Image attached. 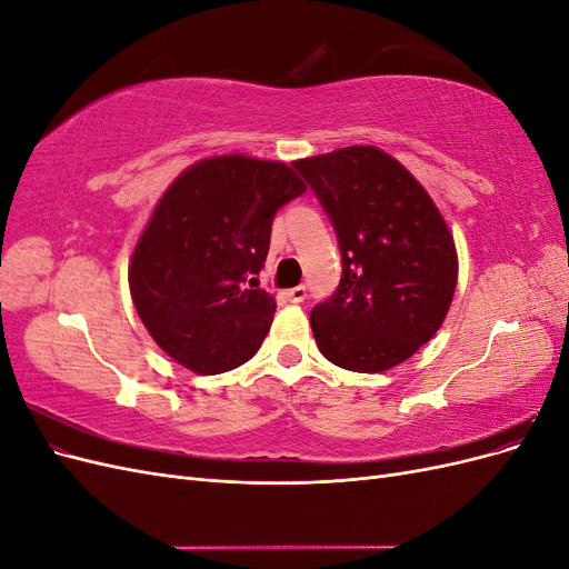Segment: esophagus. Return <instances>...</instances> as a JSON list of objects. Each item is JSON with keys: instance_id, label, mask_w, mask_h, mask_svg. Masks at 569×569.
<instances>
[{"instance_id": "esophagus-1", "label": "esophagus", "mask_w": 569, "mask_h": 569, "mask_svg": "<svg viewBox=\"0 0 569 569\" xmlns=\"http://www.w3.org/2000/svg\"><path fill=\"white\" fill-rule=\"evenodd\" d=\"M306 287L303 284H299V287H291V289H287L284 291V297H287V301H291V303H303V299H306Z\"/></svg>"}]
</instances>
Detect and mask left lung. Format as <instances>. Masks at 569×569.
<instances>
[{
    "label": "left lung",
    "mask_w": 569,
    "mask_h": 569,
    "mask_svg": "<svg viewBox=\"0 0 569 569\" xmlns=\"http://www.w3.org/2000/svg\"><path fill=\"white\" fill-rule=\"evenodd\" d=\"M295 168L339 237L341 282L311 311L320 353L385 372L437 335L458 284L453 234L427 189L387 151L358 144Z\"/></svg>",
    "instance_id": "left-lung-1"
}]
</instances>
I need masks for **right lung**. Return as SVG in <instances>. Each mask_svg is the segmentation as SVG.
I'll list each match as a JSON object with an SVG mask.
<instances>
[{
    "instance_id": "obj_1",
    "label": "right lung",
    "mask_w": 569,
    "mask_h": 569,
    "mask_svg": "<svg viewBox=\"0 0 569 569\" xmlns=\"http://www.w3.org/2000/svg\"><path fill=\"white\" fill-rule=\"evenodd\" d=\"M303 192L282 161L222 153L182 170L153 206L128 282L137 316L180 366L228 372L261 347L278 303L256 274L274 213Z\"/></svg>"
}]
</instances>
